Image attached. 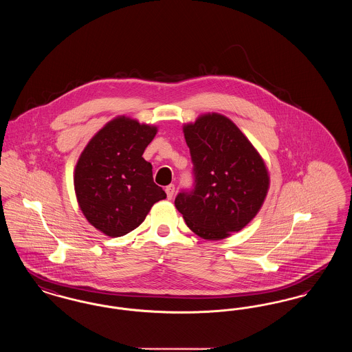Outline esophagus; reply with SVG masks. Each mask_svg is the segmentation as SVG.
Masks as SVG:
<instances>
[{"label":"esophagus","instance_id":"1","mask_svg":"<svg viewBox=\"0 0 352 352\" xmlns=\"http://www.w3.org/2000/svg\"><path fill=\"white\" fill-rule=\"evenodd\" d=\"M165 191H166L168 199H173V197H174V192H175V186H174V184H168V187L165 188Z\"/></svg>","mask_w":352,"mask_h":352}]
</instances>
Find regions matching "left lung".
<instances>
[{
	"mask_svg": "<svg viewBox=\"0 0 352 352\" xmlns=\"http://www.w3.org/2000/svg\"><path fill=\"white\" fill-rule=\"evenodd\" d=\"M195 184L175 198L187 227L206 240H221L243 230L268 194L264 160L234 122L206 113L184 124Z\"/></svg>",
	"mask_w": 352,
	"mask_h": 352,
	"instance_id": "8db88e82",
	"label": "left lung"
}]
</instances>
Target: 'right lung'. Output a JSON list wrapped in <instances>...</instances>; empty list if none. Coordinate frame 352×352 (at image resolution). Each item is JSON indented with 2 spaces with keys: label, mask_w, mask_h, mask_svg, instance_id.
Segmentation results:
<instances>
[{
  "label": "right lung",
  "mask_w": 352,
  "mask_h": 352,
  "mask_svg": "<svg viewBox=\"0 0 352 352\" xmlns=\"http://www.w3.org/2000/svg\"><path fill=\"white\" fill-rule=\"evenodd\" d=\"M157 126L125 116L111 120L82 151L74 186L85 219L102 234L118 237L137 228L166 192L153 181L142 154Z\"/></svg>",
  "instance_id": "1"
}]
</instances>
